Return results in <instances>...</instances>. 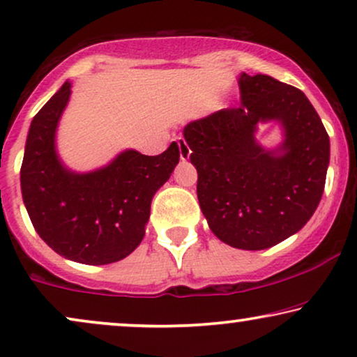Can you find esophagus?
I'll list each match as a JSON object with an SVG mask.
<instances>
[{
	"mask_svg": "<svg viewBox=\"0 0 357 357\" xmlns=\"http://www.w3.org/2000/svg\"><path fill=\"white\" fill-rule=\"evenodd\" d=\"M178 145H179V158H181L183 161L189 160V156H191V148L188 146V143L184 142V138H178Z\"/></svg>",
	"mask_w": 357,
	"mask_h": 357,
	"instance_id": "obj_1",
	"label": "esophagus"
}]
</instances>
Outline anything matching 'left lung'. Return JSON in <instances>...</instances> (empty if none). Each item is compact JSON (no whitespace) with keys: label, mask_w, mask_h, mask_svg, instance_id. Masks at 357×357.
Wrapping results in <instances>:
<instances>
[{"label":"left lung","mask_w":357,"mask_h":357,"mask_svg":"<svg viewBox=\"0 0 357 357\" xmlns=\"http://www.w3.org/2000/svg\"><path fill=\"white\" fill-rule=\"evenodd\" d=\"M241 107L184 126L197 169V199L214 236L242 250H264L308 222L321 201L329 137L300 89L270 75L238 77ZM282 125L284 142L261 147L259 123Z\"/></svg>","instance_id":"1"}]
</instances>
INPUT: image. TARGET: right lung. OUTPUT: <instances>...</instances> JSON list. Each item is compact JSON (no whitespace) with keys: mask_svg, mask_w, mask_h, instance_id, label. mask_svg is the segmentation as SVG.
Listing matches in <instances>:
<instances>
[{"mask_svg":"<svg viewBox=\"0 0 357 357\" xmlns=\"http://www.w3.org/2000/svg\"><path fill=\"white\" fill-rule=\"evenodd\" d=\"M70 82L31 121L21 165V192L36 232L64 259L107 265L145 237L151 199L179 163L178 143L158 156L125 150L102 168L77 173L62 163L56 132Z\"/></svg>","mask_w":357,"mask_h":357,"instance_id":"add662e5","label":"right lung"}]
</instances>
